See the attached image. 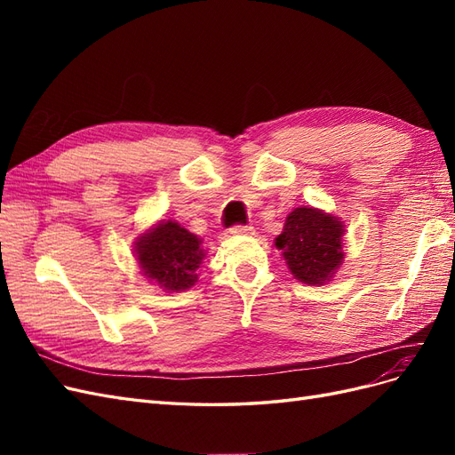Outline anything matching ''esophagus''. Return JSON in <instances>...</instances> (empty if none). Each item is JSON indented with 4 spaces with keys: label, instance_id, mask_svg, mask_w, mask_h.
I'll list each match as a JSON object with an SVG mask.
<instances>
[{
    "label": "esophagus",
    "instance_id": "esophagus-1",
    "mask_svg": "<svg viewBox=\"0 0 455 455\" xmlns=\"http://www.w3.org/2000/svg\"><path fill=\"white\" fill-rule=\"evenodd\" d=\"M229 233L231 235H254V229L251 228V226H235V228H231L229 229Z\"/></svg>",
    "mask_w": 455,
    "mask_h": 455
}]
</instances>
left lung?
<instances>
[{"mask_svg": "<svg viewBox=\"0 0 455 455\" xmlns=\"http://www.w3.org/2000/svg\"><path fill=\"white\" fill-rule=\"evenodd\" d=\"M341 218L315 206H298L284 220L275 246L281 251L294 279L307 286H323L334 279L346 261Z\"/></svg>", "mask_w": 455, "mask_h": 455, "instance_id": "left-lung-1", "label": "left lung"}]
</instances>
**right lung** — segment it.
<instances>
[{"mask_svg": "<svg viewBox=\"0 0 455 455\" xmlns=\"http://www.w3.org/2000/svg\"><path fill=\"white\" fill-rule=\"evenodd\" d=\"M132 254L142 277L171 294L197 283V269L206 258L203 239L174 220H159L139 233Z\"/></svg>", "mask_w": 455, "mask_h": 455, "instance_id": "right-lung-1", "label": "right lung"}]
</instances>
